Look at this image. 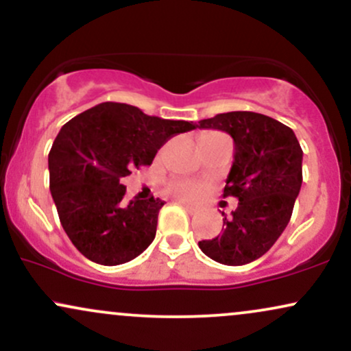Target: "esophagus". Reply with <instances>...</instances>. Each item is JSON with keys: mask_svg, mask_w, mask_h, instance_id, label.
<instances>
[{"mask_svg": "<svg viewBox=\"0 0 351 351\" xmlns=\"http://www.w3.org/2000/svg\"><path fill=\"white\" fill-rule=\"evenodd\" d=\"M180 204H181V206H183L184 209H186L189 215H196V213H198V209L193 208V206H189V204H186V203H180Z\"/></svg>", "mask_w": 351, "mask_h": 351, "instance_id": "obj_1", "label": "esophagus"}]
</instances>
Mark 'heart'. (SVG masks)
<instances>
[{"label": "heart", "mask_w": 351, "mask_h": 351, "mask_svg": "<svg viewBox=\"0 0 351 351\" xmlns=\"http://www.w3.org/2000/svg\"><path fill=\"white\" fill-rule=\"evenodd\" d=\"M170 193L176 198L184 199V201H195L198 199L203 193V188L201 184L195 183V181H186V180H178V181H173L170 184Z\"/></svg>", "instance_id": "1"}]
</instances>
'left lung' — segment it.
<instances>
[{
  "instance_id": "8db88e82",
  "label": "left lung",
  "mask_w": 351,
  "mask_h": 351,
  "mask_svg": "<svg viewBox=\"0 0 351 351\" xmlns=\"http://www.w3.org/2000/svg\"><path fill=\"white\" fill-rule=\"evenodd\" d=\"M196 127L232 136L234 162L224 196L239 199L231 216L223 213V232L198 245L219 264H249L272 247L291 221L302 186L304 152L292 128L256 112L217 114Z\"/></svg>"
}]
</instances>
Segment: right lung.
Listing matches in <instances>:
<instances>
[{
    "instance_id": "1",
    "label": "right lung",
    "mask_w": 351,
    "mask_h": 351,
    "mask_svg": "<svg viewBox=\"0 0 351 351\" xmlns=\"http://www.w3.org/2000/svg\"><path fill=\"white\" fill-rule=\"evenodd\" d=\"M193 122L143 114L138 107L104 102L69 120L49 152V188L64 231L92 263L119 265L140 256L156 234L158 198L123 203L122 180L152 165L173 135Z\"/></svg>"
}]
</instances>
